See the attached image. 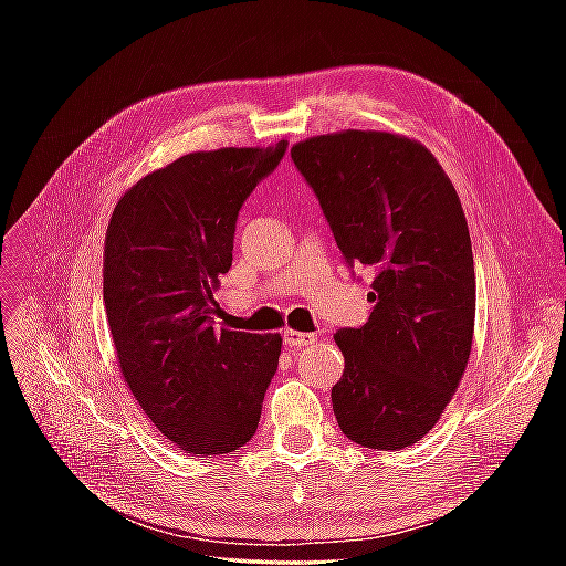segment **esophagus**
I'll return each mask as SVG.
<instances>
[{"instance_id":"1","label":"esophagus","mask_w":566,"mask_h":566,"mask_svg":"<svg viewBox=\"0 0 566 566\" xmlns=\"http://www.w3.org/2000/svg\"><path fill=\"white\" fill-rule=\"evenodd\" d=\"M311 343H316L314 333H304V331H294V328L284 331V345L286 347H306Z\"/></svg>"}]
</instances>
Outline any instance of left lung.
<instances>
[{"label":"left lung","mask_w":566,"mask_h":566,"mask_svg":"<svg viewBox=\"0 0 566 566\" xmlns=\"http://www.w3.org/2000/svg\"><path fill=\"white\" fill-rule=\"evenodd\" d=\"M343 258L375 270L363 328L333 335L345 357L331 391L353 442L401 450L436 428L472 353L476 282L462 201L423 143L387 130L298 140Z\"/></svg>","instance_id":"8db88e82"}]
</instances>
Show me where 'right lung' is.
Instances as JSON below:
<instances>
[{"instance_id": "1", "label": "right lung", "mask_w": 566, "mask_h": 566, "mask_svg": "<svg viewBox=\"0 0 566 566\" xmlns=\"http://www.w3.org/2000/svg\"><path fill=\"white\" fill-rule=\"evenodd\" d=\"M286 153L219 148L182 155L118 199L104 240V308L130 394L189 454H228L255 436L280 365V333L213 326L243 201Z\"/></svg>"}]
</instances>
